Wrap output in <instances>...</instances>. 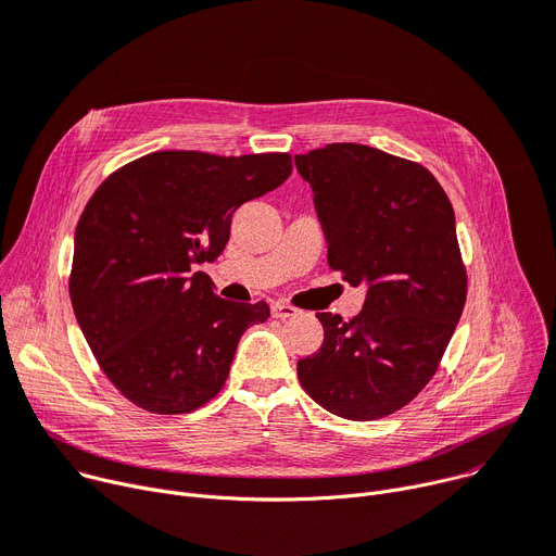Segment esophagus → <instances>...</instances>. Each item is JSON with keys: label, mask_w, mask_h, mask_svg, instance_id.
I'll list each match as a JSON object with an SVG mask.
<instances>
[{"label": "esophagus", "mask_w": 556, "mask_h": 556, "mask_svg": "<svg viewBox=\"0 0 556 556\" xmlns=\"http://www.w3.org/2000/svg\"><path fill=\"white\" fill-rule=\"evenodd\" d=\"M300 315V311L294 308V306H290V304H275L273 306V317H277V319H292V317H298Z\"/></svg>", "instance_id": "obj_1"}]
</instances>
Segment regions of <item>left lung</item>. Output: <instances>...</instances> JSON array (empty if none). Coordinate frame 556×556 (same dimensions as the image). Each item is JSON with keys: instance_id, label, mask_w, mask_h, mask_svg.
Here are the masks:
<instances>
[{"instance_id": "left-lung-1", "label": "left lung", "mask_w": 556, "mask_h": 556, "mask_svg": "<svg viewBox=\"0 0 556 556\" xmlns=\"http://www.w3.org/2000/svg\"><path fill=\"white\" fill-rule=\"evenodd\" d=\"M311 182L328 266L366 283L344 321L317 313L324 344L298 362L304 391L346 420H378L435 376L467 300L454 207L435 176L357 142L294 156Z\"/></svg>"}]
</instances>
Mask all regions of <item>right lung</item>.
I'll list each match as a JSON object with an SVG mask.
<instances>
[{
    "instance_id": "add662e5",
    "label": "right lung",
    "mask_w": 556,
    "mask_h": 556,
    "mask_svg": "<svg viewBox=\"0 0 556 556\" xmlns=\"http://www.w3.org/2000/svg\"><path fill=\"white\" fill-rule=\"evenodd\" d=\"M290 172L283 152H154L98 185L76 228L68 294L102 374L131 404L178 416L224 389L245 328L270 308L220 300L192 268L216 262L232 214Z\"/></svg>"
}]
</instances>
